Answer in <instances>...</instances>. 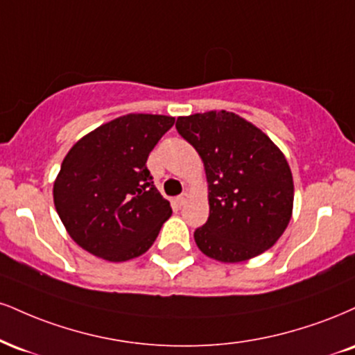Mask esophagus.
Listing matches in <instances>:
<instances>
[{
	"label": "esophagus",
	"instance_id": "esophagus-1",
	"mask_svg": "<svg viewBox=\"0 0 355 355\" xmlns=\"http://www.w3.org/2000/svg\"><path fill=\"white\" fill-rule=\"evenodd\" d=\"M187 200H189V193H182L180 196H177V198H175V202L180 205V207H183V205L187 203Z\"/></svg>",
	"mask_w": 355,
	"mask_h": 355
}]
</instances>
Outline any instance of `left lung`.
Wrapping results in <instances>:
<instances>
[{"instance_id":"left-lung-1","label":"left lung","mask_w":355,"mask_h":355,"mask_svg":"<svg viewBox=\"0 0 355 355\" xmlns=\"http://www.w3.org/2000/svg\"><path fill=\"white\" fill-rule=\"evenodd\" d=\"M178 134L202 157L210 216L195 230L203 254L240 263L264 253L291 220L294 185L288 160L253 123L226 110L178 117Z\"/></svg>"}]
</instances>
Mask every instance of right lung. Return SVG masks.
<instances>
[{
    "instance_id": "add662e5",
    "label": "right lung",
    "mask_w": 355,
    "mask_h": 355,
    "mask_svg": "<svg viewBox=\"0 0 355 355\" xmlns=\"http://www.w3.org/2000/svg\"><path fill=\"white\" fill-rule=\"evenodd\" d=\"M175 117L127 114L84 135L64 157L54 207L69 236L107 261L144 254L172 215L147 168Z\"/></svg>"
}]
</instances>
